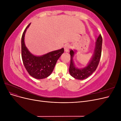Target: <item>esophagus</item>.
<instances>
[{
	"label": "esophagus",
	"mask_w": 121,
	"mask_h": 121,
	"mask_svg": "<svg viewBox=\"0 0 121 121\" xmlns=\"http://www.w3.org/2000/svg\"><path fill=\"white\" fill-rule=\"evenodd\" d=\"M69 47H70V46H69V45H65V47H64L65 52H69Z\"/></svg>",
	"instance_id": "esophagus-1"
}]
</instances>
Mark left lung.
Here are the masks:
<instances>
[{"instance_id":"left-lung-1","label":"left lung","mask_w":121,"mask_h":121,"mask_svg":"<svg viewBox=\"0 0 121 121\" xmlns=\"http://www.w3.org/2000/svg\"><path fill=\"white\" fill-rule=\"evenodd\" d=\"M102 38L101 35L97 39L95 43V48L93 56L88 64L83 68H78L75 66L73 57L76 53L77 50L71 49L69 53L71 55V62L69 68V73L73 78L78 80H84L92 75L96 70L101 57Z\"/></svg>"}]
</instances>
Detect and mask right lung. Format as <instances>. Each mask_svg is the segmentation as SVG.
<instances>
[{
  "mask_svg": "<svg viewBox=\"0 0 121 121\" xmlns=\"http://www.w3.org/2000/svg\"><path fill=\"white\" fill-rule=\"evenodd\" d=\"M29 24L24 30L21 39L22 57L24 66L30 76L37 79L48 77L52 72L56 61L64 52V48L40 56L31 53L26 46L25 36Z\"/></svg>",
  "mask_w": 121,
  "mask_h": 121,
  "instance_id": "obj_1",
  "label": "right lung"
}]
</instances>
